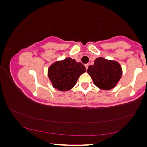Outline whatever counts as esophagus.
I'll return each instance as SVG.
<instances>
[{"label": "esophagus", "mask_w": 147, "mask_h": 147, "mask_svg": "<svg viewBox=\"0 0 147 147\" xmlns=\"http://www.w3.org/2000/svg\"><path fill=\"white\" fill-rule=\"evenodd\" d=\"M84 67H85L86 69L87 70L88 69V64H85V65H84Z\"/></svg>", "instance_id": "1"}]
</instances>
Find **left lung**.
I'll return each mask as SVG.
<instances>
[{
    "mask_svg": "<svg viewBox=\"0 0 147 147\" xmlns=\"http://www.w3.org/2000/svg\"><path fill=\"white\" fill-rule=\"evenodd\" d=\"M87 73L94 84L102 90L114 88L122 76V69L117 62L99 57L95 59L94 65H90Z\"/></svg>",
    "mask_w": 147,
    "mask_h": 147,
    "instance_id": "left-lung-1",
    "label": "left lung"
}]
</instances>
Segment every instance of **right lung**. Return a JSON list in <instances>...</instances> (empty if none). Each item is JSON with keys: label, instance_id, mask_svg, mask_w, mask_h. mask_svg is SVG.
Returning a JSON list of instances; mask_svg holds the SVG:
<instances>
[{"label": "right lung", "instance_id": "right-lung-1", "mask_svg": "<svg viewBox=\"0 0 147 147\" xmlns=\"http://www.w3.org/2000/svg\"><path fill=\"white\" fill-rule=\"evenodd\" d=\"M85 71L86 68L82 63L67 58L51 65L48 73L54 87L61 91H67L75 85L80 74Z\"/></svg>", "mask_w": 147, "mask_h": 147}]
</instances>
